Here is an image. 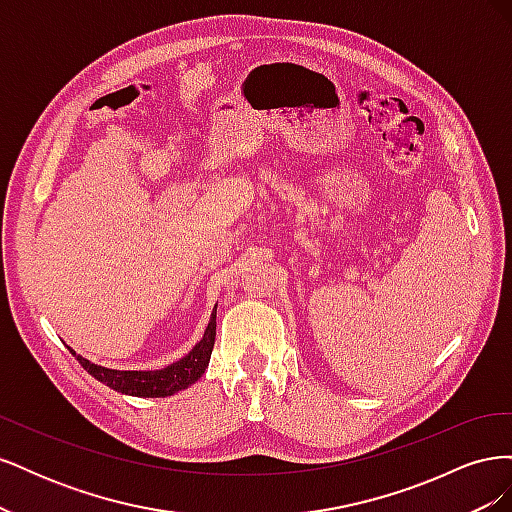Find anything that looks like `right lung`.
Listing matches in <instances>:
<instances>
[{
    "mask_svg": "<svg viewBox=\"0 0 512 512\" xmlns=\"http://www.w3.org/2000/svg\"><path fill=\"white\" fill-rule=\"evenodd\" d=\"M215 314H218V305L213 307L209 324L203 337H200V342L188 354L181 356L179 361L162 369H111L91 363L85 356L76 354L72 348L70 352L87 374L106 384L108 389L132 397H170L203 378L205 369L209 367L211 350L215 344Z\"/></svg>",
    "mask_w": 512,
    "mask_h": 512,
    "instance_id": "1",
    "label": "right lung"
}]
</instances>
